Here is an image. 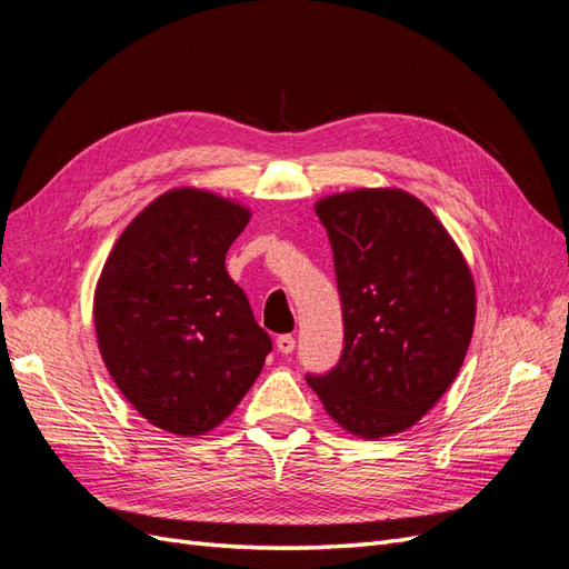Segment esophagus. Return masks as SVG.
I'll return each mask as SVG.
<instances>
[{"mask_svg":"<svg viewBox=\"0 0 569 569\" xmlns=\"http://www.w3.org/2000/svg\"><path fill=\"white\" fill-rule=\"evenodd\" d=\"M274 347H278V351H280L282 356H287V353L295 351L297 341H295V337H291V335H282V337H278V341H274Z\"/></svg>","mask_w":569,"mask_h":569,"instance_id":"obj_1","label":"esophagus"}]
</instances>
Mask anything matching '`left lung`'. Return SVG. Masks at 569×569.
Segmentation results:
<instances>
[{"label": "left lung", "instance_id": "left-lung-1", "mask_svg": "<svg viewBox=\"0 0 569 569\" xmlns=\"http://www.w3.org/2000/svg\"><path fill=\"white\" fill-rule=\"evenodd\" d=\"M316 213L332 242L343 351L335 370L306 382L349 435H399L458 377L477 316L472 272L439 218L403 189L330 194Z\"/></svg>", "mask_w": 569, "mask_h": 569}]
</instances>
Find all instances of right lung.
Listing matches in <instances>:
<instances>
[{"label":"right lung","instance_id":"add662e5","mask_svg":"<svg viewBox=\"0 0 569 569\" xmlns=\"http://www.w3.org/2000/svg\"><path fill=\"white\" fill-rule=\"evenodd\" d=\"M249 218L244 203L209 189H168L132 218L101 268L99 353L132 408L170 435L216 429L272 349L226 270Z\"/></svg>","mask_w":569,"mask_h":569}]
</instances>
